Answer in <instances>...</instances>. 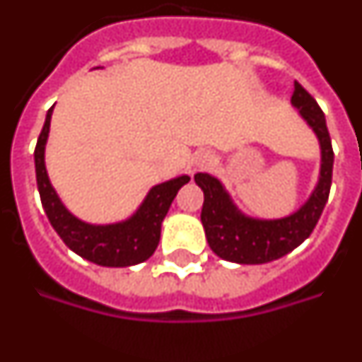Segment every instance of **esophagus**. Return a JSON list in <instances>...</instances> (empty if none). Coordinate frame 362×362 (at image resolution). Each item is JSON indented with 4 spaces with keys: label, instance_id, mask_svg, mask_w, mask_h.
I'll use <instances>...</instances> for the list:
<instances>
[{
    "label": "esophagus",
    "instance_id": "34e87169",
    "mask_svg": "<svg viewBox=\"0 0 362 362\" xmlns=\"http://www.w3.org/2000/svg\"><path fill=\"white\" fill-rule=\"evenodd\" d=\"M214 161H216V156L210 150H203V152H199L196 156L194 165H196V168H209V166L214 165Z\"/></svg>",
    "mask_w": 362,
    "mask_h": 362
}]
</instances>
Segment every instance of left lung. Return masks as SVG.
Listing matches in <instances>:
<instances>
[{"instance_id": "8db88e82", "label": "left lung", "mask_w": 362, "mask_h": 362, "mask_svg": "<svg viewBox=\"0 0 362 362\" xmlns=\"http://www.w3.org/2000/svg\"><path fill=\"white\" fill-rule=\"evenodd\" d=\"M292 105L300 117L315 132L321 146V172L319 181L297 212L281 219H255L248 217L233 204L223 183L210 174L194 175L204 194L201 223L206 241L216 255L239 264H263L283 257L300 245L313 232L325 209L332 187L334 150L322 110L317 101L293 83Z\"/></svg>"}]
</instances>
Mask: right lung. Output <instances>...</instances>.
Returning a JSON list of instances; mask_svg holds the SVG:
<instances>
[{"instance_id": "add662e5", "label": "right lung", "mask_w": 362, "mask_h": 362, "mask_svg": "<svg viewBox=\"0 0 362 362\" xmlns=\"http://www.w3.org/2000/svg\"><path fill=\"white\" fill-rule=\"evenodd\" d=\"M52 110L54 107L47 112L43 130L37 137V145L34 150L37 190L52 228L70 250L99 267L121 268L146 261L158 248L161 238V223L170 209L175 194L190 181V177L179 175L152 187L136 214L121 223L114 225L85 223L65 209V204L50 185L49 174L45 168V145L49 139Z\"/></svg>"}]
</instances>
